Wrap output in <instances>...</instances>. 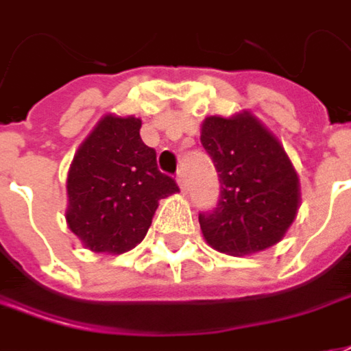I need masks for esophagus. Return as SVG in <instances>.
<instances>
[{"label": "esophagus", "instance_id": "34e87169", "mask_svg": "<svg viewBox=\"0 0 351 351\" xmlns=\"http://www.w3.org/2000/svg\"><path fill=\"white\" fill-rule=\"evenodd\" d=\"M176 182H178V186H180V190H182V192H186L188 184H186V178H184V175H182V173H178V176H176Z\"/></svg>", "mask_w": 351, "mask_h": 351}]
</instances>
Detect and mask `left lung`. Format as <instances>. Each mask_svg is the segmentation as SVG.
Here are the masks:
<instances>
[{
	"mask_svg": "<svg viewBox=\"0 0 351 351\" xmlns=\"http://www.w3.org/2000/svg\"><path fill=\"white\" fill-rule=\"evenodd\" d=\"M199 141L219 173V199L199 213L208 245L231 256L274 247L295 219L301 192L287 153L247 110L210 116Z\"/></svg>",
	"mask_w": 351,
	"mask_h": 351,
	"instance_id": "obj_1",
	"label": "left lung"
}]
</instances>
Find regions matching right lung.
<instances>
[{
    "label": "right lung",
    "mask_w": 351,
    "mask_h": 351,
    "mask_svg": "<svg viewBox=\"0 0 351 351\" xmlns=\"http://www.w3.org/2000/svg\"><path fill=\"white\" fill-rule=\"evenodd\" d=\"M141 120L106 114L67 173L69 229L93 252L122 254L143 241L159 199L178 192L157 169V153L139 138Z\"/></svg>",
    "instance_id": "add662e5"
}]
</instances>
